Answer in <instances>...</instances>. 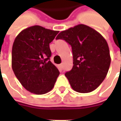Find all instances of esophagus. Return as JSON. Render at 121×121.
Here are the masks:
<instances>
[{
  "mask_svg": "<svg viewBox=\"0 0 121 121\" xmlns=\"http://www.w3.org/2000/svg\"><path fill=\"white\" fill-rule=\"evenodd\" d=\"M59 67H60V69L62 70V69H63V64H60V65H59Z\"/></svg>",
  "mask_w": 121,
  "mask_h": 121,
  "instance_id": "34e87169",
  "label": "esophagus"
}]
</instances>
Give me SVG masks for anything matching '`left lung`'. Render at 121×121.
<instances>
[{
  "mask_svg": "<svg viewBox=\"0 0 121 121\" xmlns=\"http://www.w3.org/2000/svg\"><path fill=\"white\" fill-rule=\"evenodd\" d=\"M56 39L65 40L72 47L73 66L65 76L73 90L79 93L95 90L105 79L111 61L104 38L90 27L79 24L62 31Z\"/></svg>",
  "mask_w": 121,
  "mask_h": 121,
  "instance_id": "1",
  "label": "left lung"
}]
</instances>
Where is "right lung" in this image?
Listing matches in <instances>:
<instances>
[{
    "mask_svg": "<svg viewBox=\"0 0 121 121\" xmlns=\"http://www.w3.org/2000/svg\"><path fill=\"white\" fill-rule=\"evenodd\" d=\"M58 31L34 26L17 35L12 48V69L23 87L40 95L54 86L59 71L50 60L49 44Z\"/></svg>",
    "mask_w": 121,
    "mask_h": 121,
    "instance_id": "right-lung-1",
    "label": "right lung"
}]
</instances>
